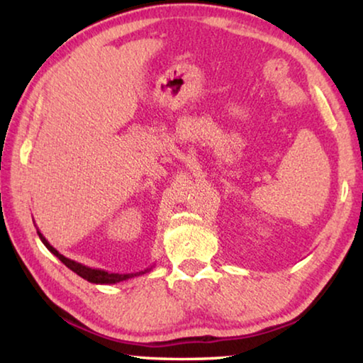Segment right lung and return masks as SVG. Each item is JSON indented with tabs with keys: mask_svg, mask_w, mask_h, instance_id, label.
<instances>
[{
	"mask_svg": "<svg viewBox=\"0 0 363 363\" xmlns=\"http://www.w3.org/2000/svg\"><path fill=\"white\" fill-rule=\"evenodd\" d=\"M36 232H38V237L40 240L43 242V245L51 251V253L59 257L60 261H62L67 267H69L70 270H73L77 275H79V277L91 281V284H96V285H113V284H118V281H123V280H128V279H133V277H138V275H144L147 272H150L152 267H147L144 270H139V272H133V274H115V272H108V270H104V269H93V267H88L84 266V264L82 262H77L73 259H69V257H65L64 255H60L59 251L52 247L51 243H49L45 235L36 229Z\"/></svg>",
	"mask_w": 363,
	"mask_h": 363,
	"instance_id": "add662e5",
	"label": "right lung"
}]
</instances>
